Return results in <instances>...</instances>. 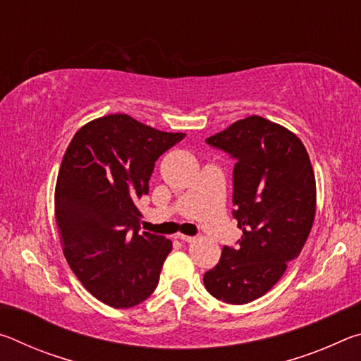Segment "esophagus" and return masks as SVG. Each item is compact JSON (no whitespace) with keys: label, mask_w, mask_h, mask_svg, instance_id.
<instances>
[{"label":"esophagus","mask_w":361,"mask_h":361,"mask_svg":"<svg viewBox=\"0 0 361 361\" xmlns=\"http://www.w3.org/2000/svg\"><path fill=\"white\" fill-rule=\"evenodd\" d=\"M176 239H180V240H183V242H194L195 237L185 235V234H176Z\"/></svg>","instance_id":"1"}]
</instances>
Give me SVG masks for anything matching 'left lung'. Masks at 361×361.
Returning <instances> with one entry per match:
<instances>
[{
    "label": "left lung",
    "instance_id": "left-lung-1",
    "mask_svg": "<svg viewBox=\"0 0 361 361\" xmlns=\"http://www.w3.org/2000/svg\"><path fill=\"white\" fill-rule=\"evenodd\" d=\"M205 142L235 159L232 215L243 234L239 247H223L204 285L219 301L247 304L282 279L307 240L317 205L314 169L301 140L261 116L235 121Z\"/></svg>",
    "mask_w": 361,
    "mask_h": 361
}]
</instances>
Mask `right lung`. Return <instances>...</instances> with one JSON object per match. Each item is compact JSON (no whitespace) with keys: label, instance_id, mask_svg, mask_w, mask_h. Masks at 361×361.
Instances as JSON below:
<instances>
[{"label":"right lung","instance_id":"add662e5","mask_svg":"<svg viewBox=\"0 0 361 361\" xmlns=\"http://www.w3.org/2000/svg\"><path fill=\"white\" fill-rule=\"evenodd\" d=\"M185 137L108 114L82 126L65 151L56 185L63 255L85 290L111 307H133L156 290L172 242L138 234L135 202L149 191L154 162Z\"/></svg>","mask_w":361,"mask_h":361}]
</instances>
